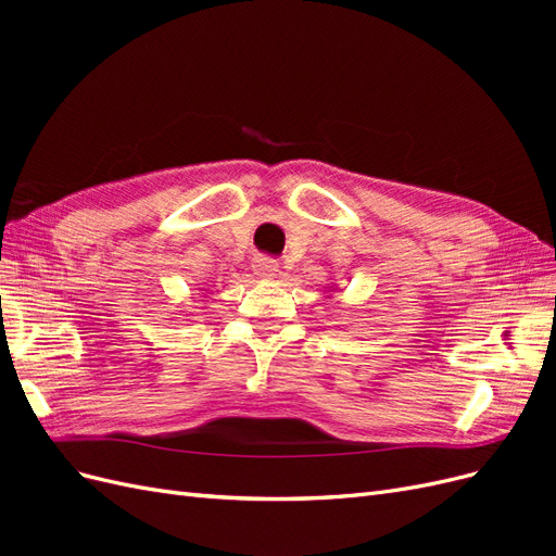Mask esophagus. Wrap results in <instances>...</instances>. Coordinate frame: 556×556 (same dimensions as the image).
Masks as SVG:
<instances>
[{"label":"esophagus","mask_w":556,"mask_h":556,"mask_svg":"<svg viewBox=\"0 0 556 556\" xmlns=\"http://www.w3.org/2000/svg\"><path fill=\"white\" fill-rule=\"evenodd\" d=\"M252 271H255V276H260L262 280H271V278L278 276V262L262 255V257L252 262Z\"/></svg>","instance_id":"obj_1"}]
</instances>
